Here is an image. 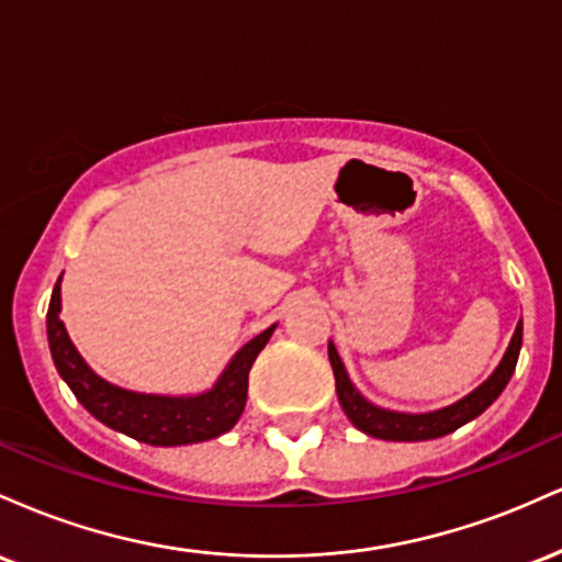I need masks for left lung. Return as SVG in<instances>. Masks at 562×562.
<instances>
[{"instance_id": "left-lung-1", "label": "left lung", "mask_w": 562, "mask_h": 562, "mask_svg": "<svg viewBox=\"0 0 562 562\" xmlns=\"http://www.w3.org/2000/svg\"><path fill=\"white\" fill-rule=\"evenodd\" d=\"M520 346H524V319L515 325V333L513 338H509L505 357L496 364L492 375L483 380L479 389H473L468 396H462L460 402L441 406V409L434 412H398L372 404L370 398H364L362 391L351 383L344 359L338 357V348H335L333 340L327 344V353H330L338 402L344 406L348 420L357 425L362 434L372 438H383V441H430V438L454 434L457 428L475 420L481 412H486L488 406L499 398V393L505 391L509 378H513L515 364H518Z\"/></svg>"}]
</instances>
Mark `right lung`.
<instances>
[{
  "instance_id": "1",
  "label": "right lung",
  "mask_w": 562,
  "mask_h": 562,
  "mask_svg": "<svg viewBox=\"0 0 562 562\" xmlns=\"http://www.w3.org/2000/svg\"><path fill=\"white\" fill-rule=\"evenodd\" d=\"M63 280V277H60ZM60 280L53 290L47 312V340L53 351V362L66 380L74 396L83 404L89 415L97 417L108 428L137 438L153 447H182V443H200L227 434L240 420L248 398V372L267 340L272 338L274 327L250 338L218 380L203 393L190 396H166V393H139L108 383L83 362L76 351L74 340L68 338L66 325L60 319Z\"/></svg>"
}]
</instances>
